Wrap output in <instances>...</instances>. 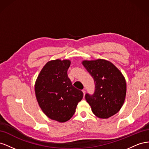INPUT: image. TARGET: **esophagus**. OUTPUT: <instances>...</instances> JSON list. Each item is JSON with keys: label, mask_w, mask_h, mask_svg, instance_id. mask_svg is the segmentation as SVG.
Here are the masks:
<instances>
[{"label": "esophagus", "mask_w": 149, "mask_h": 149, "mask_svg": "<svg viewBox=\"0 0 149 149\" xmlns=\"http://www.w3.org/2000/svg\"><path fill=\"white\" fill-rule=\"evenodd\" d=\"M83 94H84V96L85 95V93H86V91H85L84 89L83 90Z\"/></svg>", "instance_id": "1"}]
</instances>
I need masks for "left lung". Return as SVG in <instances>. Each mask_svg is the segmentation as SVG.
<instances>
[{"label": "left lung", "instance_id": "8db88e82", "mask_svg": "<svg viewBox=\"0 0 149 149\" xmlns=\"http://www.w3.org/2000/svg\"><path fill=\"white\" fill-rule=\"evenodd\" d=\"M83 65L95 84L94 93L85 95L93 113L101 119L118 113L126 94V83L123 74L112 63L105 60H84Z\"/></svg>", "mask_w": 149, "mask_h": 149}]
</instances>
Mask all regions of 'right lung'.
Masks as SVG:
<instances>
[{
  "instance_id": "right-lung-1",
  "label": "right lung",
  "mask_w": 149,
  "mask_h": 149,
  "mask_svg": "<svg viewBox=\"0 0 149 149\" xmlns=\"http://www.w3.org/2000/svg\"><path fill=\"white\" fill-rule=\"evenodd\" d=\"M70 60L48 61L38 76L35 86L40 107L51 119L64 123L70 120L76 111L83 93L72 85L67 71Z\"/></svg>"
}]
</instances>
